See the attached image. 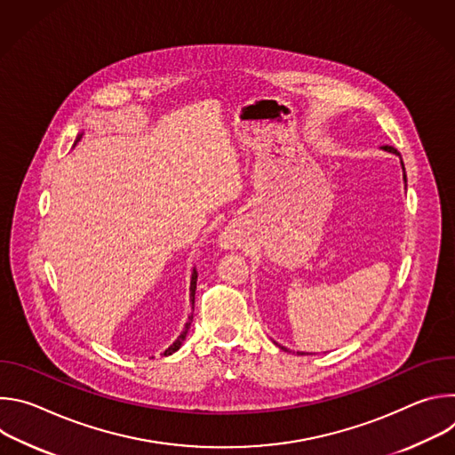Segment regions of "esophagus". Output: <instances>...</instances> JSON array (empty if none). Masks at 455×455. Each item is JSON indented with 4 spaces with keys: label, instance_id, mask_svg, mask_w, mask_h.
Returning <instances> with one entry per match:
<instances>
[{
    "label": "esophagus",
    "instance_id": "1",
    "mask_svg": "<svg viewBox=\"0 0 455 455\" xmlns=\"http://www.w3.org/2000/svg\"><path fill=\"white\" fill-rule=\"evenodd\" d=\"M223 246H225V248H230V246H232V241H230V237H227V235L223 237Z\"/></svg>",
    "mask_w": 455,
    "mask_h": 455
}]
</instances>
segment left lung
<instances>
[{
    "mask_svg": "<svg viewBox=\"0 0 455 455\" xmlns=\"http://www.w3.org/2000/svg\"><path fill=\"white\" fill-rule=\"evenodd\" d=\"M381 149H383V151H387V153H393V155L400 156V160H402V155H400V153H398V151H396L395 148H391V146H383ZM402 169H403V180H405V183H407V176H405V167H403V160H402ZM277 346H279V344H277ZM279 347L286 351V347H283V346H279ZM299 355H304V353H299Z\"/></svg>",
    "mask_w": 455,
    "mask_h": 455,
    "instance_id": "8db88e82",
    "label": "left lung"
}]
</instances>
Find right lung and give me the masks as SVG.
I'll return each mask as SVG.
<instances>
[{
  "mask_svg": "<svg viewBox=\"0 0 455 455\" xmlns=\"http://www.w3.org/2000/svg\"><path fill=\"white\" fill-rule=\"evenodd\" d=\"M81 137H83V133L77 137V140H76V144L81 140ZM74 144V146H76ZM196 281H198V274H196V268H192V274H190V288H188V295H190V299H192V302H194V293H196ZM190 322H192V313L188 315V320H187V323H185V328H183V331L180 333V337L164 351V356H169V355H172V353H176L180 347H181V344H183V340H185V337H187V333H188V328H190Z\"/></svg>",
  "mask_w": 455,
  "mask_h": 455,
  "instance_id": "obj_1",
  "label": "right lung"
}]
</instances>
